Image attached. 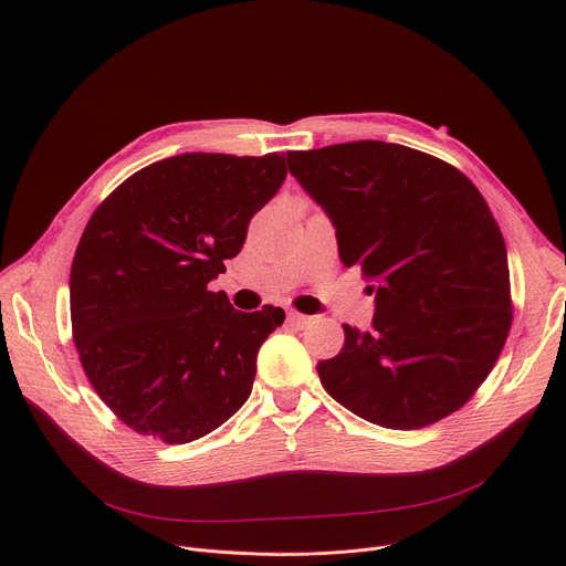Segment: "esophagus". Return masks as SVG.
<instances>
[{"label":"esophagus","mask_w":566,"mask_h":566,"mask_svg":"<svg viewBox=\"0 0 566 566\" xmlns=\"http://www.w3.org/2000/svg\"><path fill=\"white\" fill-rule=\"evenodd\" d=\"M286 319L291 322V325H295V327H300V329H304V327H308L311 325V315H304V313H297V311H289L286 313Z\"/></svg>","instance_id":"34e87169"}]
</instances>
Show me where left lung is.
I'll return each instance as SVG.
<instances>
[{
  "label": "left lung",
  "instance_id": "obj_1",
  "mask_svg": "<svg viewBox=\"0 0 566 566\" xmlns=\"http://www.w3.org/2000/svg\"><path fill=\"white\" fill-rule=\"evenodd\" d=\"M289 172L327 212L338 255L371 282L369 332L317 363L322 385L360 419L417 430L459 410L511 332L502 230L457 168L419 149L354 140L289 151Z\"/></svg>",
  "mask_w": 566,
  "mask_h": 566
}]
</instances>
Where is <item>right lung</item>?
<instances>
[{"instance_id":"right-lung-1","label":"right lung","mask_w":566,"mask_h":566,"mask_svg":"<svg viewBox=\"0 0 566 566\" xmlns=\"http://www.w3.org/2000/svg\"><path fill=\"white\" fill-rule=\"evenodd\" d=\"M286 179L284 154H179L138 170L92 214L71 264L73 343L98 396L138 434L190 443L251 396L284 311L208 291Z\"/></svg>"}]
</instances>
